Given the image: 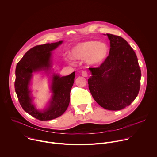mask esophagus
<instances>
[{"instance_id": "1", "label": "esophagus", "mask_w": 157, "mask_h": 157, "mask_svg": "<svg viewBox=\"0 0 157 157\" xmlns=\"http://www.w3.org/2000/svg\"><path fill=\"white\" fill-rule=\"evenodd\" d=\"M81 75L83 76V77H87L88 76V73L86 71H82L81 72Z\"/></svg>"}]
</instances>
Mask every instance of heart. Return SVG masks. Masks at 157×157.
I'll list each match as a JSON object with an SVG mask.
<instances>
[{
    "label": "heart",
    "mask_w": 157,
    "mask_h": 157,
    "mask_svg": "<svg viewBox=\"0 0 157 157\" xmlns=\"http://www.w3.org/2000/svg\"><path fill=\"white\" fill-rule=\"evenodd\" d=\"M109 52L106 43L96 40H87L75 45L71 50V55L76 60L85 59L88 66H96L105 60Z\"/></svg>",
    "instance_id": "1"
}]
</instances>
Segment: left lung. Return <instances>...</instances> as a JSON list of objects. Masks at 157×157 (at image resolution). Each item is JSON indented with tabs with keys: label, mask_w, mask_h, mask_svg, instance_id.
I'll return each mask as SVG.
<instances>
[{
	"label": "left lung",
	"mask_w": 157,
	"mask_h": 157,
	"mask_svg": "<svg viewBox=\"0 0 157 157\" xmlns=\"http://www.w3.org/2000/svg\"><path fill=\"white\" fill-rule=\"evenodd\" d=\"M110 40L109 55L98 68H89V89L96 102L105 109L119 110L137 98L141 70L137 55L127 41L113 34H104Z\"/></svg>",
	"instance_id": "obj_1"
}]
</instances>
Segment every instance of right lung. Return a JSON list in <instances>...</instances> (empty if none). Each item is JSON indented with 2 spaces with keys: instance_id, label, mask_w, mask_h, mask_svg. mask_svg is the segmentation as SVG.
<instances>
[{
  "instance_id": "1",
  "label": "right lung",
  "mask_w": 157,
  "mask_h": 157,
  "mask_svg": "<svg viewBox=\"0 0 157 157\" xmlns=\"http://www.w3.org/2000/svg\"><path fill=\"white\" fill-rule=\"evenodd\" d=\"M62 43L63 41H59L33 47L24 55L16 66L15 90L19 102L26 113L40 121L52 120L61 116L70 104L75 72L66 76L52 73L50 91L52 94L44 109L39 110L34 105L30 88L33 73L40 71H44L47 75L51 73L52 52Z\"/></svg>"
}]
</instances>
